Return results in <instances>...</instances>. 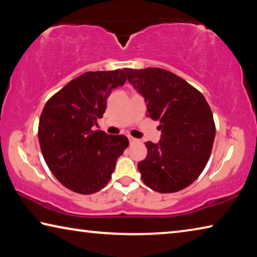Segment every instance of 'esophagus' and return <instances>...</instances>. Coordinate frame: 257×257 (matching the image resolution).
<instances>
[{"label":"esophagus","mask_w":257,"mask_h":257,"mask_svg":"<svg viewBox=\"0 0 257 257\" xmlns=\"http://www.w3.org/2000/svg\"><path fill=\"white\" fill-rule=\"evenodd\" d=\"M128 139H129V143H130V144H135V143H138V142H139L138 139L134 138V137H132V136H128Z\"/></svg>","instance_id":"obj_1"}]
</instances>
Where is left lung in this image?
<instances>
[{
  "label": "left lung",
  "mask_w": 257,
  "mask_h": 257,
  "mask_svg": "<svg viewBox=\"0 0 257 257\" xmlns=\"http://www.w3.org/2000/svg\"><path fill=\"white\" fill-rule=\"evenodd\" d=\"M127 79L144 97L147 112L160 121L159 143L147 142L138 162L142 179L159 193H176L197 179L210 158L215 137L205 97L175 73L160 68L124 69Z\"/></svg>",
  "instance_id": "left-lung-1"
}]
</instances>
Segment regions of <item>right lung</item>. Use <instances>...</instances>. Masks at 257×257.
I'll return each mask as SVG.
<instances>
[{"instance_id":"right-lung-1","label":"right lung","mask_w":257,"mask_h":257,"mask_svg":"<svg viewBox=\"0 0 257 257\" xmlns=\"http://www.w3.org/2000/svg\"><path fill=\"white\" fill-rule=\"evenodd\" d=\"M125 82L123 70L86 72L46 102L38 124L42 154L61 184L78 194L101 190L111 179L116 160L129 145L124 135L97 127L106 99Z\"/></svg>"}]
</instances>
